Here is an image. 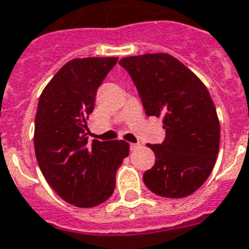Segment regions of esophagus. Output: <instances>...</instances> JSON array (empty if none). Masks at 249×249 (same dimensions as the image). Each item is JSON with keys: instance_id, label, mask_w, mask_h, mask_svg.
Instances as JSON below:
<instances>
[{"instance_id": "1", "label": "esophagus", "mask_w": 249, "mask_h": 249, "mask_svg": "<svg viewBox=\"0 0 249 249\" xmlns=\"http://www.w3.org/2000/svg\"><path fill=\"white\" fill-rule=\"evenodd\" d=\"M139 147H141V144H139V143H130L131 151H135V149H138Z\"/></svg>"}]
</instances>
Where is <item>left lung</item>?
Wrapping results in <instances>:
<instances>
[{
    "instance_id": "1",
    "label": "left lung",
    "mask_w": 249,
    "mask_h": 249,
    "mask_svg": "<svg viewBox=\"0 0 249 249\" xmlns=\"http://www.w3.org/2000/svg\"><path fill=\"white\" fill-rule=\"evenodd\" d=\"M142 100L147 116H162L166 131L161 144H147L156 161L143 174L155 195L183 198L205 183L215 166L220 124L205 84L167 53L121 58Z\"/></svg>"
}]
</instances>
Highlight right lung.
I'll return each mask as SVG.
<instances>
[{"instance_id":"right-lung-1","label":"right lung","mask_w":249,"mask_h":249,"mask_svg":"<svg viewBox=\"0 0 249 249\" xmlns=\"http://www.w3.org/2000/svg\"><path fill=\"white\" fill-rule=\"evenodd\" d=\"M118 57L74 58L39 97L34 149L40 171L56 193L76 207H94L114 193L116 173L129 155L125 141L88 142L86 119L98 87Z\"/></svg>"}]
</instances>
